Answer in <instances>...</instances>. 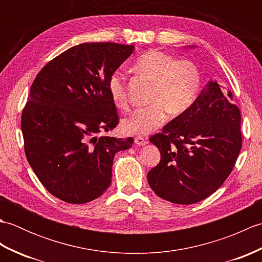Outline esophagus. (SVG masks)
Wrapping results in <instances>:
<instances>
[{"mask_svg":"<svg viewBox=\"0 0 262 262\" xmlns=\"http://www.w3.org/2000/svg\"><path fill=\"white\" fill-rule=\"evenodd\" d=\"M135 144H136V145H140V146L146 145L147 140H146L145 137H143V136H136L135 137Z\"/></svg>","mask_w":262,"mask_h":262,"instance_id":"obj_1","label":"esophagus"}]
</instances>
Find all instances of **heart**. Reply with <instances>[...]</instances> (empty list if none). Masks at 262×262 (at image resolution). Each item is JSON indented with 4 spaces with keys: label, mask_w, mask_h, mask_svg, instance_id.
Segmentation results:
<instances>
[{
    "label": "heart",
    "mask_w": 262,
    "mask_h": 262,
    "mask_svg": "<svg viewBox=\"0 0 262 262\" xmlns=\"http://www.w3.org/2000/svg\"><path fill=\"white\" fill-rule=\"evenodd\" d=\"M136 75L152 83L148 107L134 111L122 122L128 134L145 135L157 129L171 116L181 115L191 107L196 100L200 74L198 69L188 60H178L160 51L142 54L132 66ZM109 93L116 107L126 111L129 109L126 80L116 72L110 76Z\"/></svg>",
    "instance_id": "obj_1"
}]
</instances>
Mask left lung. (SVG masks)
<instances>
[{
    "mask_svg": "<svg viewBox=\"0 0 262 262\" xmlns=\"http://www.w3.org/2000/svg\"><path fill=\"white\" fill-rule=\"evenodd\" d=\"M232 100L231 91L209 81L190 108L149 137L161 152L147 173L159 197L190 205L223 185L242 146L241 113Z\"/></svg>",
    "mask_w": 262,
    "mask_h": 262,
    "instance_id": "left-lung-1",
    "label": "left lung"
}]
</instances>
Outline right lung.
Instances as JSON below:
<instances>
[{
	"label": "right lung",
	"mask_w": 262,
	"mask_h": 262,
	"mask_svg": "<svg viewBox=\"0 0 262 262\" xmlns=\"http://www.w3.org/2000/svg\"><path fill=\"white\" fill-rule=\"evenodd\" d=\"M134 52L116 42H84L47 63L30 88L21 116L28 162L43 187L69 204L100 197L111 183L115 154L133 145L100 134L119 117L110 76Z\"/></svg>",
	"instance_id": "add662e5"
}]
</instances>
